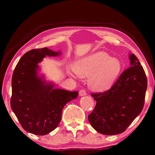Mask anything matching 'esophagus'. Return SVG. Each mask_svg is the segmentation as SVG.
I'll return each mask as SVG.
<instances>
[{
  "label": "esophagus",
  "mask_w": 155,
  "mask_h": 155,
  "mask_svg": "<svg viewBox=\"0 0 155 155\" xmlns=\"http://www.w3.org/2000/svg\"><path fill=\"white\" fill-rule=\"evenodd\" d=\"M79 95L80 97H83V96H85V95H87V93L85 92V90H80V92H79Z\"/></svg>",
  "instance_id": "1"
}]
</instances>
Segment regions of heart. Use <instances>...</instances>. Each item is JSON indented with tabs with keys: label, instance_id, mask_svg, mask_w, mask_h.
<instances>
[{
	"label": "heart",
	"instance_id": "1",
	"mask_svg": "<svg viewBox=\"0 0 155 155\" xmlns=\"http://www.w3.org/2000/svg\"><path fill=\"white\" fill-rule=\"evenodd\" d=\"M74 73L69 70L67 73L73 78L89 77L88 84L92 90L105 92L113 86L121 71V63L104 51L94 53L78 61L73 66Z\"/></svg>",
	"mask_w": 155,
	"mask_h": 155
}]
</instances>
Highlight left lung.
Segmentation results:
<instances>
[{
    "instance_id": "obj_1",
    "label": "left lung",
    "mask_w": 155,
    "mask_h": 155,
    "mask_svg": "<svg viewBox=\"0 0 155 155\" xmlns=\"http://www.w3.org/2000/svg\"><path fill=\"white\" fill-rule=\"evenodd\" d=\"M129 59L130 68L109 90L91 94L97 104L88 120L101 134L112 135L124 132L143 109L147 78L137 57L131 54Z\"/></svg>"
}]
</instances>
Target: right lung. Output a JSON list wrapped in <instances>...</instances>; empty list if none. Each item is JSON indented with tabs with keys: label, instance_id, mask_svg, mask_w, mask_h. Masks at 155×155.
<instances>
[{
	"label": "right lung",
	"instance_id": "add662e5",
	"mask_svg": "<svg viewBox=\"0 0 155 155\" xmlns=\"http://www.w3.org/2000/svg\"><path fill=\"white\" fill-rule=\"evenodd\" d=\"M61 51L47 48L27 52L20 59L12 78L10 105L21 126L27 132L44 135L57 128L64 106L78 96V92L55 88L39 74V63L47 56H58Z\"/></svg>",
	"mask_w": 155,
	"mask_h": 155
}]
</instances>
